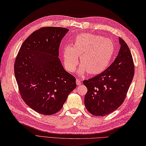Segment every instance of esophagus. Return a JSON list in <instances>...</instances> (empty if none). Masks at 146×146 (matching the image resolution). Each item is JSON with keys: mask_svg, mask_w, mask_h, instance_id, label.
Segmentation results:
<instances>
[{"mask_svg": "<svg viewBox=\"0 0 146 146\" xmlns=\"http://www.w3.org/2000/svg\"><path fill=\"white\" fill-rule=\"evenodd\" d=\"M76 84L78 86H79V85H81V82L79 79H76Z\"/></svg>", "mask_w": 146, "mask_h": 146, "instance_id": "esophagus-1", "label": "esophagus"}]
</instances>
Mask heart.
<instances>
[{
  "label": "heart",
  "instance_id": "obj_1",
  "mask_svg": "<svg viewBox=\"0 0 146 146\" xmlns=\"http://www.w3.org/2000/svg\"><path fill=\"white\" fill-rule=\"evenodd\" d=\"M115 51V46L111 40L98 35L83 34L76 37L73 46L64 47V62L68 71L73 72L79 64V56L82 65L79 72L87 71L89 74H96L108 67Z\"/></svg>",
  "mask_w": 146,
  "mask_h": 146
}]
</instances>
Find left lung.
<instances>
[{
  "label": "left lung",
  "mask_w": 146,
  "mask_h": 146,
  "mask_svg": "<svg viewBox=\"0 0 146 146\" xmlns=\"http://www.w3.org/2000/svg\"><path fill=\"white\" fill-rule=\"evenodd\" d=\"M119 53L110 66L101 74L83 81L87 88L84 98L87 110L94 116L111 113L124 101L134 76L135 65L130 49L119 37Z\"/></svg>",
  "instance_id": "obj_1"
}]
</instances>
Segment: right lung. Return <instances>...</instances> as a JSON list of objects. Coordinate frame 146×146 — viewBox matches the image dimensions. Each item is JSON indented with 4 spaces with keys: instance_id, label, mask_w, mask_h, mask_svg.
Here are the masks:
<instances>
[{
    "instance_id": "1",
    "label": "right lung",
    "mask_w": 146,
    "mask_h": 146,
    "mask_svg": "<svg viewBox=\"0 0 146 146\" xmlns=\"http://www.w3.org/2000/svg\"><path fill=\"white\" fill-rule=\"evenodd\" d=\"M68 29L42 27L23 42L15 62V74L22 100L40 114L59 111L76 87V78L63 68L60 42Z\"/></svg>"
}]
</instances>
